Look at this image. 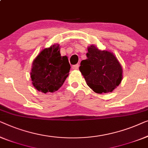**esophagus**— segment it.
Here are the masks:
<instances>
[{"label":"esophagus","instance_id":"1","mask_svg":"<svg viewBox=\"0 0 148 148\" xmlns=\"http://www.w3.org/2000/svg\"><path fill=\"white\" fill-rule=\"evenodd\" d=\"M78 67H79V64H76V65L72 66V69H73V70H78Z\"/></svg>","mask_w":148,"mask_h":148}]
</instances>
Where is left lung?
Segmentation results:
<instances>
[{
    "label": "left lung",
    "instance_id": "8db88e82",
    "mask_svg": "<svg viewBox=\"0 0 148 148\" xmlns=\"http://www.w3.org/2000/svg\"><path fill=\"white\" fill-rule=\"evenodd\" d=\"M86 57L81 62L79 70L87 85L99 94L113 92L123 78L122 67L115 55L92 45L88 47Z\"/></svg>",
    "mask_w": 148,
    "mask_h": 148
}]
</instances>
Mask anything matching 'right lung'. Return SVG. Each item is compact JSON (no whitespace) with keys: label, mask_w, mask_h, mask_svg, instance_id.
Returning <instances> with one entry per match:
<instances>
[{"label":"right lung","mask_w":148,"mask_h":148,"mask_svg":"<svg viewBox=\"0 0 148 148\" xmlns=\"http://www.w3.org/2000/svg\"><path fill=\"white\" fill-rule=\"evenodd\" d=\"M59 44L45 48L33 62L31 78L33 86L39 92L58 90L68 76L70 65L67 56H61Z\"/></svg>","instance_id":"obj_1"}]
</instances>
